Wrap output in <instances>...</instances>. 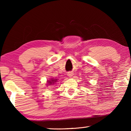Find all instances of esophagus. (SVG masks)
I'll return each instance as SVG.
<instances>
[{"label":"esophagus","mask_w":131,"mask_h":131,"mask_svg":"<svg viewBox=\"0 0 131 131\" xmlns=\"http://www.w3.org/2000/svg\"><path fill=\"white\" fill-rule=\"evenodd\" d=\"M68 76H69V77H71L73 76V73H71V72H69V73H68Z\"/></svg>","instance_id":"esophagus-1"}]
</instances>
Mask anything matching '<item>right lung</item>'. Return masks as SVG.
I'll list each match as a JSON object with an SVG mask.
<instances>
[{
  "label": "right lung",
  "mask_w": 131,
  "mask_h": 131,
  "mask_svg": "<svg viewBox=\"0 0 131 131\" xmlns=\"http://www.w3.org/2000/svg\"><path fill=\"white\" fill-rule=\"evenodd\" d=\"M57 80V79H56ZM53 80V79H52V80H50V81H48V83H49V85H50V84H51V85H52V84H53L55 83V82H57V80Z\"/></svg>",
  "instance_id": "1"
}]
</instances>
